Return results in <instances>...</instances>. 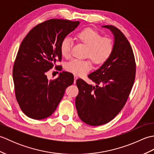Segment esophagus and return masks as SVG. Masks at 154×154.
I'll use <instances>...</instances> for the list:
<instances>
[{"instance_id": "1", "label": "esophagus", "mask_w": 154, "mask_h": 154, "mask_svg": "<svg viewBox=\"0 0 154 154\" xmlns=\"http://www.w3.org/2000/svg\"><path fill=\"white\" fill-rule=\"evenodd\" d=\"M78 79V77L76 76V75H74V83H75V82H76V80Z\"/></svg>"}]
</instances>
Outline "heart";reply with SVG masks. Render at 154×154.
I'll return each instance as SVG.
<instances>
[{
    "mask_svg": "<svg viewBox=\"0 0 154 154\" xmlns=\"http://www.w3.org/2000/svg\"><path fill=\"white\" fill-rule=\"evenodd\" d=\"M77 40L87 46L85 57H89L97 65L104 63L112 54L114 49L113 41L111 38L102 36L99 32L92 28H87L79 32L76 34ZM71 39L65 37L61 41L60 51L64 57H70L71 48ZM92 68V62L90 60H74L66 65V69L77 75L87 73Z\"/></svg>",
    "mask_w": 154,
    "mask_h": 154,
    "instance_id": "1",
    "label": "heart"
}]
</instances>
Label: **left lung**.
Listing matches in <instances>:
<instances>
[{"instance_id": "8db88e82", "label": "left lung", "mask_w": 154, "mask_h": 154, "mask_svg": "<svg viewBox=\"0 0 154 154\" xmlns=\"http://www.w3.org/2000/svg\"><path fill=\"white\" fill-rule=\"evenodd\" d=\"M114 35L110 57L99 69L88 75L96 84L76 81L79 94L75 106L81 120L91 126H100L112 120L125 105L136 76V61L128 40L119 29L103 26Z\"/></svg>"}]
</instances>
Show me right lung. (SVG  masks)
Instances as JSON below:
<instances>
[{"instance_id":"obj_1","label":"right lung","mask_w":154,"mask_h":154,"mask_svg":"<svg viewBox=\"0 0 154 154\" xmlns=\"http://www.w3.org/2000/svg\"><path fill=\"white\" fill-rule=\"evenodd\" d=\"M80 22L50 19L35 26L22 40L13 66L15 95L22 112L35 120L49 117L57 109L73 75L63 71L48 80L46 73L54 66L60 70L61 41Z\"/></svg>"}]
</instances>
